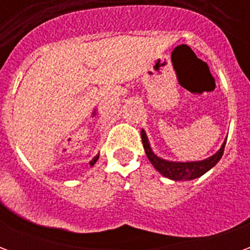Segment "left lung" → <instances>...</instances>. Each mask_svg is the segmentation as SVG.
<instances>
[{"label": "left lung", "mask_w": 250, "mask_h": 250, "mask_svg": "<svg viewBox=\"0 0 250 250\" xmlns=\"http://www.w3.org/2000/svg\"><path fill=\"white\" fill-rule=\"evenodd\" d=\"M141 135L143 147H145V151H146L148 161L151 162L152 166L157 168L159 173L162 174L163 177L173 179V181H191V179L199 178L201 175L208 173L210 168L214 167L215 165L218 163V161L222 157V154H224L226 145L225 141L222 143L220 150L215 152L214 155L206 158L204 161H197V162H171V161H166V159L159 158L152 152L151 146L148 143V139H147L145 130L141 131Z\"/></svg>", "instance_id": "obj_1"}]
</instances>
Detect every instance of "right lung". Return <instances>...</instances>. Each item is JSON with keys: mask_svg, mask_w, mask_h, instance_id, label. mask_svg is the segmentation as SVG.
Wrapping results in <instances>:
<instances>
[{"mask_svg": "<svg viewBox=\"0 0 250 250\" xmlns=\"http://www.w3.org/2000/svg\"><path fill=\"white\" fill-rule=\"evenodd\" d=\"M99 159V155H96V157L93 158L92 161H91V162H89V165H91V166H93V165H95V163H96V161H98Z\"/></svg>", "mask_w": 250, "mask_h": 250, "instance_id": "add662e5", "label": "right lung"}]
</instances>
